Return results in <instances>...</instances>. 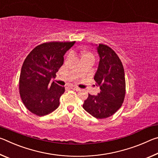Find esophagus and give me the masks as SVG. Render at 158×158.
<instances>
[{"label": "esophagus", "mask_w": 158, "mask_h": 158, "mask_svg": "<svg viewBox=\"0 0 158 158\" xmlns=\"http://www.w3.org/2000/svg\"><path fill=\"white\" fill-rule=\"evenodd\" d=\"M70 88H71V89L76 90V91H79V90H80V89H79V88H77L76 86H71Z\"/></svg>", "instance_id": "1"}]
</instances>
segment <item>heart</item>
Segmentation results:
<instances>
[{
	"mask_svg": "<svg viewBox=\"0 0 158 158\" xmlns=\"http://www.w3.org/2000/svg\"><path fill=\"white\" fill-rule=\"evenodd\" d=\"M81 60L84 59V58H93V56L92 53H90L89 52H82L81 53Z\"/></svg>",
	"mask_w": 158,
	"mask_h": 158,
	"instance_id": "obj_1",
	"label": "heart"
}]
</instances>
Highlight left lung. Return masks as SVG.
<instances>
[{
  "label": "left lung",
  "instance_id": "8db88e82",
  "mask_svg": "<svg viewBox=\"0 0 158 158\" xmlns=\"http://www.w3.org/2000/svg\"><path fill=\"white\" fill-rule=\"evenodd\" d=\"M100 56L94 79L100 86L97 95L89 94L83 107L96 118H106L116 113L123 102L125 79L123 66L113 49L106 45L96 44Z\"/></svg>",
  "mask_w": 158,
  "mask_h": 158
}]
</instances>
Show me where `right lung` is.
Segmentation results:
<instances>
[{
    "mask_svg": "<svg viewBox=\"0 0 158 158\" xmlns=\"http://www.w3.org/2000/svg\"><path fill=\"white\" fill-rule=\"evenodd\" d=\"M75 42H52L37 46L26 58L19 77V93L26 107L37 116L56 109L65 87L51 83L63 65L64 55Z\"/></svg>",
    "mask_w": 158,
    "mask_h": 158,
    "instance_id": "right-lung-1",
    "label": "right lung"
}]
</instances>
